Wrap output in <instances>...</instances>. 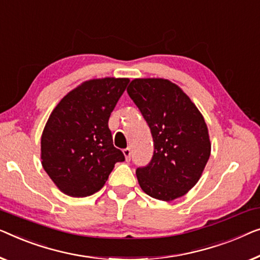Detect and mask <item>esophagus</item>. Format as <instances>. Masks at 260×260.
I'll return each instance as SVG.
<instances>
[{
    "mask_svg": "<svg viewBox=\"0 0 260 260\" xmlns=\"http://www.w3.org/2000/svg\"><path fill=\"white\" fill-rule=\"evenodd\" d=\"M123 155H124V157H125V160L129 161L130 158H131V150L129 148L124 149L123 150Z\"/></svg>",
    "mask_w": 260,
    "mask_h": 260,
    "instance_id": "34e87169",
    "label": "esophagus"
}]
</instances>
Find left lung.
I'll return each mask as SVG.
<instances>
[{
  "label": "left lung",
  "mask_w": 260,
  "mask_h": 260,
  "mask_svg": "<svg viewBox=\"0 0 260 260\" xmlns=\"http://www.w3.org/2000/svg\"><path fill=\"white\" fill-rule=\"evenodd\" d=\"M126 91L148 123L155 145L150 164L136 170L139 186L159 201L182 197L197 184L211 153L202 112L165 78H135Z\"/></svg>",
  "instance_id": "left-lung-1"
}]
</instances>
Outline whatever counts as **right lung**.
<instances>
[{
	"label": "right lung",
	"mask_w": 260,
	"mask_h": 260,
	"mask_svg": "<svg viewBox=\"0 0 260 260\" xmlns=\"http://www.w3.org/2000/svg\"><path fill=\"white\" fill-rule=\"evenodd\" d=\"M129 78H92L71 90L49 116L41 137V163L59 191L86 197L100 191L117 161L108 122Z\"/></svg>",
	"instance_id": "1"
}]
</instances>
